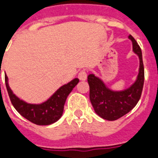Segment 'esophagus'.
I'll return each instance as SVG.
<instances>
[{
  "label": "esophagus",
  "mask_w": 158,
  "mask_h": 158,
  "mask_svg": "<svg viewBox=\"0 0 158 158\" xmlns=\"http://www.w3.org/2000/svg\"><path fill=\"white\" fill-rule=\"evenodd\" d=\"M78 77L80 80H85L87 79V71L86 70H81L79 71V74H78Z\"/></svg>",
  "instance_id": "esophagus-1"
}]
</instances>
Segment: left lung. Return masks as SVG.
<instances>
[{"instance_id":"obj_1","label":"left lung","mask_w":158,"mask_h":158,"mask_svg":"<svg viewBox=\"0 0 158 158\" xmlns=\"http://www.w3.org/2000/svg\"><path fill=\"white\" fill-rule=\"evenodd\" d=\"M129 38L133 42V51L139 56V70L137 79L130 88L123 91H113L94 74L88 76L89 100L94 110L101 118L113 121L124 116L136 106L142 93L145 72L141 49L132 35Z\"/></svg>"}]
</instances>
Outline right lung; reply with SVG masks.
I'll return each mask as SVG.
<instances>
[{"label":"right lung","instance_id":"add662e5","mask_svg":"<svg viewBox=\"0 0 158 158\" xmlns=\"http://www.w3.org/2000/svg\"><path fill=\"white\" fill-rule=\"evenodd\" d=\"M79 81V79H73L71 82L59 88L45 102L40 105H34L19 100L9 87L7 76L5 77L6 89L13 106L23 118L37 125H49L56 122L61 118L66 99Z\"/></svg>","mask_w":158,"mask_h":158}]
</instances>
